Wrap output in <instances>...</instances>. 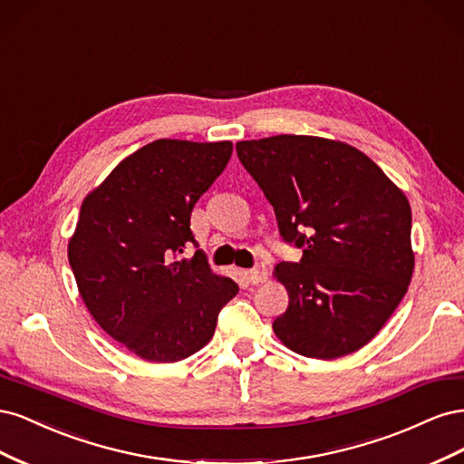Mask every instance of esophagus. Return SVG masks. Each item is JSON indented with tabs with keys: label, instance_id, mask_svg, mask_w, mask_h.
I'll return each mask as SVG.
<instances>
[{
	"label": "esophagus",
	"instance_id": "34e87169",
	"mask_svg": "<svg viewBox=\"0 0 464 464\" xmlns=\"http://www.w3.org/2000/svg\"><path fill=\"white\" fill-rule=\"evenodd\" d=\"M247 276L254 285H261V283H266V278H269V269H266L265 263H257L254 269L247 271Z\"/></svg>",
	"mask_w": 464,
	"mask_h": 464
}]
</instances>
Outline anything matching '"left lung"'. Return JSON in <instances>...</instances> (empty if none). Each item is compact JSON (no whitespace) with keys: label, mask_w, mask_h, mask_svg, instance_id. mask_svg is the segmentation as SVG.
I'll use <instances>...</instances> for the list:
<instances>
[{"label":"left lung","mask_w":464,"mask_h":464,"mask_svg":"<svg viewBox=\"0 0 464 464\" xmlns=\"http://www.w3.org/2000/svg\"><path fill=\"white\" fill-rule=\"evenodd\" d=\"M236 152L273 205L283 240L302 249L298 263L275 266L290 298L275 334L307 358L356 353L411 285L406 195L366 154L331 139L275 135L236 143Z\"/></svg>","instance_id":"obj_1"}]
</instances>
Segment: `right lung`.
Masks as SVG:
<instances>
[{
  "label": "right lung",
  "instance_id": "obj_1",
  "mask_svg": "<svg viewBox=\"0 0 464 464\" xmlns=\"http://www.w3.org/2000/svg\"><path fill=\"white\" fill-rule=\"evenodd\" d=\"M232 154L230 141L159 139L123 159L81 205L67 256L87 310L111 339L147 362L201 350L236 294L210 271L189 218Z\"/></svg>",
  "mask_w": 464,
  "mask_h": 464
}]
</instances>
